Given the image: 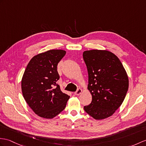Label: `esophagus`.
I'll return each mask as SVG.
<instances>
[{
	"label": "esophagus",
	"mask_w": 146,
	"mask_h": 146,
	"mask_svg": "<svg viewBox=\"0 0 146 146\" xmlns=\"http://www.w3.org/2000/svg\"><path fill=\"white\" fill-rule=\"evenodd\" d=\"M81 93H82V90L81 88H78L75 92H74V94H75V95H80Z\"/></svg>",
	"instance_id": "1"
}]
</instances>
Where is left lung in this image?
<instances>
[{
	"mask_svg": "<svg viewBox=\"0 0 146 146\" xmlns=\"http://www.w3.org/2000/svg\"><path fill=\"white\" fill-rule=\"evenodd\" d=\"M88 73V90L92 101L84 110L97 120L112 116L123 103L129 79L123 64L108 50H91L83 53Z\"/></svg>",
	"mask_w": 146,
	"mask_h": 146,
	"instance_id": "8db88e82",
	"label": "left lung"
}]
</instances>
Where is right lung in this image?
Returning <instances> with one entry per match:
<instances>
[{"instance_id":"add662e5","label":"right lung","mask_w":146,"mask_h":146,"mask_svg":"<svg viewBox=\"0 0 146 146\" xmlns=\"http://www.w3.org/2000/svg\"><path fill=\"white\" fill-rule=\"evenodd\" d=\"M66 51L50 50L30 60L23 73L21 87L23 96L38 116L52 119L66 107L70 96L56 83L60 76L57 65Z\"/></svg>"}]
</instances>
